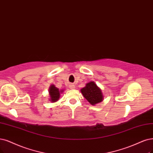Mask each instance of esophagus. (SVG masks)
<instances>
[{
  "instance_id": "esophagus-1",
  "label": "esophagus",
  "mask_w": 153,
  "mask_h": 153,
  "mask_svg": "<svg viewBox=\"0 0 153 153\" xmlns=\"http://www.w3.org/2000/svg\"><path fill=\"white\" fill-rule=\"evenodd\" d=\"M69 88L71 89L75 88V85H74V84H70V85H69Z\"/></svg>"
}]
</instances>
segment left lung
Returning a JSON list of instances; mask_svg holds the SVG:
<instances>
[{
    "label": "left lung",
    "instance_id": "obj_1",
    "mask_svg": "<svg viewBox=\"0 0 153 153\" xmlns=\"http://www.w3.org/2000/svg\"><path fill=\"white\" fill-rule=\"evenodd\" d=\"M81 92L83 97L92 105H97L103 100L104 96L102 91L94 81L87 83L85 87L81 89Z\"/></svg>",
    "mask_w": 153,
    "mask_h": 153
}]
</instances>
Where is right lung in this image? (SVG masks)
I'll return each instance as SVG.
<instances>
[{"mask_svg":"<svg viewBox=\"0 0 153 153\" xmlns=\"http://www.w3.org/2000/svg\"><path fill=\"white\" fill-rule=\"evenodd\" d=\"M63 92H64L63 89L59 90V88L55 87L54 84H51L48 89L50 101H51V102L52 103H55L56 101H57L60 98V93Z\"/></svg>","mask_w":153,"mask_h":153,"instance_id":"obj_1","label":"right lung"}]
</instances>
